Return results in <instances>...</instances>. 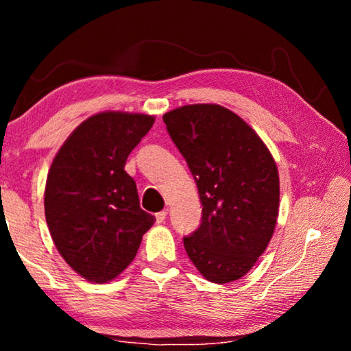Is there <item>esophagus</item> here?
<instances>
[{"instance_id":"34e87169","label":"esophagus","mask_w":351,"mask_h":351,"mask_svg":"<svg viewBox=\"0 0 351 351\" xmlns=\"http://www.w3.org/2000/svg\"><path fill=\"white\" fill-rule=\"evenodd\" d=\"M167 213H169V210H167V209H164V210H161V212H158V213H156V223H158V224L164 223V221H165V218H167Z\"/></svg>"}]
</instances>
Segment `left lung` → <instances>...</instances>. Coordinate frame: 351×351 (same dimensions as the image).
<instances>
[{"mask_svg": "<svg viewBox=\"0 0 351 351\" xmlns=\"http://www.w3.org/2000/svg\"><path fill=\"white\" fill-rule=\"evenodd\" d=\"M162 121L197 181L201 224L184 237L189 258L213 283L239 280L274 234L280 186L268 147L224 106L186 105Z\"/></svg>", "mask_w": 351, "mask_h": 351, "instance_id": "8db88e82", "label": "left lung"}]
</instances>
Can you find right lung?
<instances>
[{
  "instance_id": "add662e5",
  "label": "right lung",
  "mask_w": 351,
  "mask_h": 351,
  "mask_svg": "<svg viewBox=\"0 0 351 351\" xmlns=\"http://www.w3.org/2000/svg\"><path fill=\"white\" fill-rule=\"evenodd\" d=\"M153 123L148 114L99 112L71 133L52 161L45 189L47 228L64 261L86 280L116 278L154 223L123 170Z\"/></svg>"
}]
</instances>
